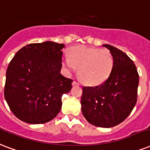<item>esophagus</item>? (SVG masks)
I'll use <instances>...</instances> for the list:
<instances>
[{
	"label": "esophagus",
	"mask_w": 150,
	"mask_h": 150,
	"mask_svg": "<svg viewBox=\"0 0 150 150\" xmlns=\"http://www.w3.org/2000/svg\"><path fill=\"white\" fill-rule=\"evenodd\" d=\"M72 85H73V86H75V85H79V83H78V82L75 81H73V83H72Z\"/></svg>",
	"instance_id": "esophagus-1"
}]
</instances>
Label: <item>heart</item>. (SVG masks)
I'll list each match as a JSON object with an SVG mask.
<instances>
[{
	"label": "heart",
	"mask_w": 150,
	"mask_h": 150,
	"mask_svg": "<svg viewBox=\"0 0 150 150\" xmlns=\"http://www.w3.org/2000/svg\"><path fill=\"white\" fill-rule=\"evenodd\" d=\"M64 63L69 71L79 69L80 79L84 84L96 85L108 78L114 60L108 50L76 47L65 57Z\"/></svg>",
	"instance_id": "1"
}]
</instances>
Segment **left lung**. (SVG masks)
<instances>
[{
  "label": "left lung",
  "mask_w": 150,
  "mask_h": 150,
  "mask_svg": "<svg viewBox=\"0 0 150 150\" xmlns=\"http://www.w3.org/2000/svg\"><path fill=\"white\" fill-rule=\"evenodd\" d=\"M114 66L105 81L95 87H83L81 111L88 122L109 128L123 122L137 103L139 76L134 63L124 52L111 45Z\"/></svg>",
  "instance_id": "8db88e82"
}]
</instances>
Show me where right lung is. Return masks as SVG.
<instances>
[{"label": "right lung", "instance_id": "right-lung-1", "mask_svg": "<svg viewBox=\"0 0 150 150\" xmlns=\"http://www.w3.org/2000/svg\"><path fill=\"white\" fill-rule=\"evenodd\" d=\"M64 44L47 41L28 44L18 51L6 71L4 98L21 121L42 124L62 108V96L73 80L61 74Z\"/></svg>", "mask_w": 150, "mask_h": 150}]
</instances>
